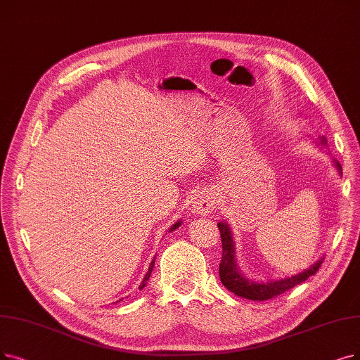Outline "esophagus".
Instances as JSON below:
<instances>
[{
    "label": "esophagus",
    "mask_w": 360,
    "mask_h": 360,
    "mask_svg": "<svg viewBox=\"0 0 360 360\" xmlns=\"http://www.w3.org/2000/svg\"><path fill=\"white\" fill-rule=\"evenodd\" d=\"M191 208L193 212L200 214V215H205L210 214L214 210V198L211 196V193L208 192H198L193 195L192 198V202H191Z\"/></svg>",
    "instance_id": "34e87169"
}]
</instances>
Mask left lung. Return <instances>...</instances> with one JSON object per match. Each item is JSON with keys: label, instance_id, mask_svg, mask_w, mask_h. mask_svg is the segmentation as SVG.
<instances>
[{"label": "left lung", "instance_id": "8db88e82", "mask_svg": "<svg viewBox=\"0 0 360 360\" xmlns=\"http://www.w3.org/2000/svg\"><path fill=\"white\" fill-rule=\"evenodd\" d=\"M321 145H326L325 139L322 137ZM335 167L341 172V165L335 162ZM219 230H220V238H221V247H223V255H221V262H220V281L226 286V288L233 292L239 297L248 298L252 301H266L270 298H275L288 290L294 288L295 285H300L301 282L307 281L310 276H313L316 271L319 270L323 258L319 260L316 264H313L310 269L304 270L303 273H298L295 276L291 278H285L281 281H273L267 283H258L252 282L247 278H243L240 275V271L236 267L235 263V245H233V238L232 233H230V229L226 223H219Z\"/></svg>", "mask_w": 360, "mask_h": 360}]
</instances>
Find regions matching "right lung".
I'll return each mask as SVG.
<instances>
[{
    "instance_id": "add662e5",
    "label": "right lung",
    "mask_w": 360,
    "mask_h": 360,
    "mask_svg": "<svg viewBox=\"0 0 360 360\" xmlns=\"http://www.w3.org/2000/svg\"><path fill=\"white\" fill-rule=\"evenodd\" d=\"M180 224H181L180 221H179V223H176L174 226H172V227L169 229V232H172V230H174V229H177V227H179ZM153 266H155V262H152V263H150V267H149V270H148V273H146V276H145V279H143V282H141V283H140V286H139V288H140V290H143V288H145V285H146V282H148V281H149V278H150V273H152V270H153Z\"/></svg>"
}]
</instances>
